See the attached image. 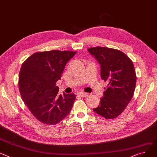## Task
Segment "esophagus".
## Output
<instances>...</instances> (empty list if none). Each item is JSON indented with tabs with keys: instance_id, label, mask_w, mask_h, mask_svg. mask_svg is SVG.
I'll use <instances>...</instances> for the list:
<instances>
[{
	"instance_id": "obj_1",
	"label": "esophagus",
	"mask_w": 157,
	"mask_h": 157,
	"mask_svg": "<svg viewBox=\"0 0 157 157\" xmlns=\"http://www.w3.org/2000/svg\"><path fill=\"white\" fill-rule=\"evenodd\" d=\"M77 95L81 97H86L88 96V94L85 92H79L77 93Z\"/></svg>"
}]
</instances>
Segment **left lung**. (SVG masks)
I'll use <instances>...</instances> for the list:
<instances>
[{
  "mask_svg": "<svg viewBox=\"0 0 157 157\" xmlns=\"http://www.w3.org/2000/svg\"><path fill=\"white\" fill-rule=\"evenodd\" d=\"M88 51L100 65L101 78L109 82L100 105L93 110L105 119L116 118L126 108L134 95L136 75L132 62L116 49L97 47Z\"/></svg>",
  "mask_w": 157,
  "mask_h": 157,
  "instance_id": "8db88e82",
  "label": "left lung"
}]
</instances>
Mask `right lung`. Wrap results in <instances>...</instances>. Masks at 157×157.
<instances>
[{"instance_id":"add662e5","label":"right lung","mask_w":157,"mask_h":157,"mask_svg":"<svg viewBox=\"0 0 157 157\" xmlns=\"http://www.w3.org/2000/svg\"><path fill=\"white\" fill-rule=\"evenodd\" d=\"M76 52L54 50L31 55L21 67L19 89L30 112L41 122L54 125L71 112L74 93L59 94L56 82Z\"/></svg>"}]
</instances>
